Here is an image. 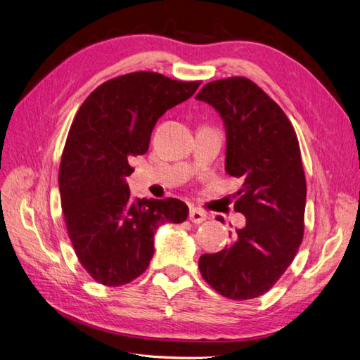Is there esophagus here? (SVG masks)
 <instances>
[{"instance_id": "1", "label": "esophagus", "mask_w": 360, "mask_h": 360, "mask_svg": "<svg viewBox=\"0 0 360 360\" xmlns=\"http://www.w3.org/2000/svg\"><path fill=\"white\" fill-rule=\"evenodd\" d=\"M188 219L191 220L193 224H202V222H205V220L208 219V216L204 213V211H200L198 208H191L190 210V214H188Z\"/></svg>"}]
</instances>
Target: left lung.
I'll use <instances>...</instances> for the list:
<instances>
[{
  "mask_svg": "<svg viewBox=\"0 0 360 360\" xmlns=\"http://www.w3.org/2000/svg\"><path fill=\"white\" fill-rule=\"evenodd\" d=\"M196 98L225 124V170L243 179L234 207L246 217L233 243L202 255L199 269L224 297L252 300L278 281L302 242L307 187L298 138L281 108L246 77L210 82Z\"/></svg>",
  "mask_w": 360,
  "mask_h": 360,
  "instance_id": "1",
  "label": "left lung"
}]
</instances>
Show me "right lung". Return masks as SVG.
I'll return each mask as SVG.
<instances>
[{
  "instance_id": "right-lung-1",
  "label": "right lung",
  "mask_w": 360,
  "mask_h": 360,
  "mask_svg": "<svg viewBox=\"0 0 360 360\" xmlns=\"http://www.w3.org/2000/svg\"><path fill=\"white\" fill-rule=\"evenodd\" d=\"M199 85L131 72L105 82L80 106L63 149L59 190L71 243L96 281L135 280L152 260L156 229L188 217L179 199H134L126 178L132 156L149 149L158 118Z\"/></svg>"
}]
</instances>
